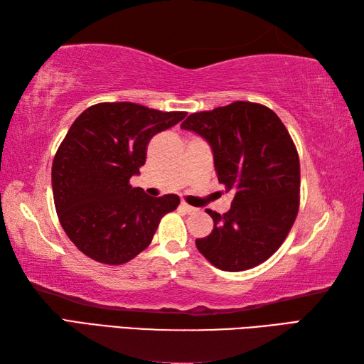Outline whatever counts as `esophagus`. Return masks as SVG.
Here are the masks:
<instances>
[{
  "label": "esophagus",
  "instance_id": "obj_1",
  "mask_svg": "<svg viewBox=\"0 0 364 364\" xmlns=\"http://www.w3.org/2000/svg\"><path fill=\"white\" fill-rule=\"evenodd\" d=\"M180 206H181V210H184V211H186L188 214H192V213H196V211H197V208L188 205L186 202H181V203H180Z\"/></svg>",
  "mask_w": 364,
  "mask_h": 364
}]
</instances>
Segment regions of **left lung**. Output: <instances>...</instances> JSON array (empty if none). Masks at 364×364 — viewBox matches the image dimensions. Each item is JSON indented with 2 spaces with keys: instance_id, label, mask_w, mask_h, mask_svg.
Masks as SVG:
<instances>
[{
  "instance_id": "left-lung-1",
  "label": "left lung",
  "mask_w": 364,
  "mask_h": 364,
  "mask_svg": "<svg viewBox=\"0 0 364 364\" xmlns=\"http://www.w3.org/2000/svg\"><path fill=\"white\" fill-rule=\"evenodd\" d=\"M181 128L206 139L219 183L235 192L228 213L206 210L214 228L196 239L198 252L227 272L264 262L299 213L300 162L288 129L272 109L252 102L194 112Z\"/></svg>"
}]
</instances>
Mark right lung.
<instances>
[{"label": "right lung", "mask_w": 364, "mask_h": 364, "mask_svg": "<svg viewBox=\"0 0 364 364\" xmlns=\"http://www.w3.org/2000/svg\"><path fill=\"white\" fill-rule=\"evenodd\" d=\"M186 114L98 103L73 122L54 154L53 197L60 225L89 258L111 266L133 259L180 205L175 194L149 197L129 178L145 164L151 137Z\"/></svg>", "instance_id": "obj_1"}]
</instances>
